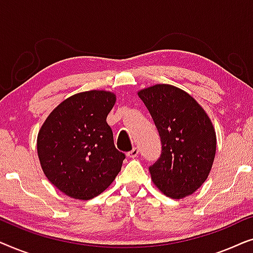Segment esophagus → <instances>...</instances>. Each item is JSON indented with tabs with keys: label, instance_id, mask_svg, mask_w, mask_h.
Listing matches in <instances>:
<instances>
[{
	"label": "esophagus",
	"instance_id": "34e87169",
	"mask_svg": "<svg viewBox=\"0 0 253 253\" xmlns=\"http://www.w3.org/2000/svg\"><path fill=\"white\" fill-rule=\"evenodd\" d=\"M138 152H139V151H138V148L137 147H133L132 148V150H131L130 152H127V153H126V155H127V157H129V158H136L137 157V155H138Z\"/></svg>",
	"mask_w": 253,
	"mask_h": 253
}]
</instances>
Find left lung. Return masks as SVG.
I'll use <instances>...</instances> for the list:
<instances>
[{"label":"left lung","instance_id":"8db88e82","mask_svg":"<svg viewBox=\"0 0 253 253\" xmlns=\"http://www.w3.org/2000/svg\"><path fill=\"white\" fill-rule=\"evenodd\" d=\"M161 139V155L151 166L152 181L166 196L181 199L198 190L212 169L215 130L191 95L168 84L140 89Z\"/></svg>","mask_w":253,"mask_h":253}]
</instances>
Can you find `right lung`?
Wrapping results in <instances>:
<instances>
[{"label":"right lung","mask_w":253,"mask_h":253,"mask_svg":"<svg viewBox=\"0 0 253 253\" xmlns=\"http://www.w3.org/2000/svg\"><path fill=\"white\" fill-rule=\"evenodd\" d=\"M116 95L87 91L65 99L38 133L41 168L54 186L71 198L88 200L112 184L126 155L114 145L107 115Z\"/></svg>","instance_id":"add662e5"}]
</instances>
